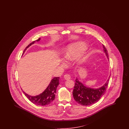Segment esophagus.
Segmentation results:
<instances>
[{
  "instance_id": "esophagus-1",
  "label": "esophagus",
  "mask_w": 129,
  "mask_h": 129,
  "mask_svg": "<svg viewBox=\"0 0 129 129\" xmlns=\"http://www.w3.org/2000/svg\"><path fill=\"white\" fill-rule=\"evenodd\" d=\"M64 78H65V79L67 80H68L70 79V78H71L70 75L69 74L65 75L64 76Z\"/></svg>"
}]
</instances>
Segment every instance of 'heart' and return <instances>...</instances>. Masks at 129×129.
<instances>
[{
	"mask_svg": "<svg viewBox=\"0 0 129 129\" xmlns=\"http://www.w3.org/2000/svg\"><path fill=\"white\" fill-rule=\"evenodd\" d=\"M86 48V44L83 42H79L73 43L67 47L64 53V58L65 59L68 61H73L77 59ZM86 55H81L78 60V65L81 64L86 59ZM60 65L61 66H65V63L60 61Z\"/></svg>",
	"mask_w": 129,
	"mask_h": 129,
	"instance_id": "heart-1",
	"label": "heart"
}]
</instances>
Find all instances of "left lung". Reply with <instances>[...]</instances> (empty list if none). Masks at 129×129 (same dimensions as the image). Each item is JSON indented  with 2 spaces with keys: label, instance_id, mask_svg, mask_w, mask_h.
I'll list each match as a JSON object with an SVG mask.
<instances>
[{
  "label": "left lung",
  "instance_id": "8db88e82",
  "mask_svg": "<svg viewBox=\"0 0 129 129\" xmlns=\"http://www.w3.org/2000/svg\"><path fill=\"white\" fill-rule=\"evenodd\" d=\"M103 48L104 52L109 60L107 51L103 45ZM110 77V75L105 84L97 88L85 86V84L80 82L78 78H76L75 85L73 91V96L75 100L82 106H90L95 103L105 94L108 85Z\"/></svg>",
  "mask_w": 129,
  "mask_h": 129
}]
</instances>
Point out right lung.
Instances as JSON below:
<instances>
[{
	"label": "right lung",
	"mask_w": 129,
	"mask_h": 129,
	"mask_svg": "<svg viewBox=\"0 0 129 129\" xmlns=\"http://www.w3.org/2000/svg\"><path fill=\"white\" fill-rule=\"evenodd\" d=\"M41 38H40L38 40H36L34 42H33L29 44L27 47L25 48L23 51V55L24 54L27 49L31 46L33 44L35 43L36 42H39L40 41ZM59 77H54L52 78L50 83L49 85L47 86V88L43 91V93L39 94L38 95L35 96L30 95L28 94H26L24 92L22 89L23 94L26 96V98L36 105L40 106H44L48 105L52 103L55 98V94L56 93L57 87L59 85Z\"/></svg>",
	"instance_id": "obj_1"
}]
</instances>
